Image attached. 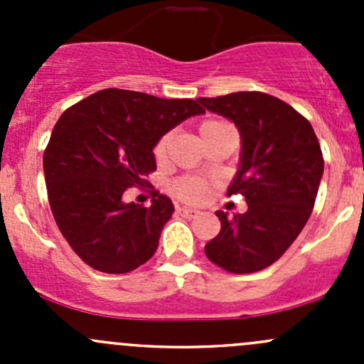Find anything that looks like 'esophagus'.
<instances>
[{
  "mask_svg": "<svg viewBox=\"0 0 364 364\" xmlns=\"http://www.w3.org/2000/svg\"><path fill=\"white\" fill-rule=\"evenodd\" d=\"M176 213L181 216H185V218H196V216L199 215V211H197V209L183 208V205H178V208H176Z\"/></svg>",
  "mask_w": 364,
  "mask_h": 364,
  "instance_id": "esophagus-1",
  "label": "esophagus"
}]
</instances>
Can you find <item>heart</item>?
<instances>
[{
	"mask_svg": "<svg viewBox=\"0 0 364 364\" xmlns=\"http://www.w3.org/2000/svg\"><path fill=\"white\" fill-rule=\"evenodd\" d=\"M223 124H227V123H223V121H216V119H208V121H204V123H200V127H199L200 139H203L204 135H208L209 132L223 127ZM168 141H171V135L165 134L164 137H160L159 142L155 144L153 155H155L156 161H161L165 159V155H167ZM171 192L174 193L178 199L186 200V203H200V200H204L205 197H208V185H205L204 181H200V179H196V178H179V179H176V181L171 183Z\"/></svg>",
	"mask_w": 364,
	"mask_h": 364,
	"instance_id": "obj_1",
	"label": "heart"
}]
</instances>
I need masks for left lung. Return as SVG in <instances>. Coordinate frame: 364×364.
I'll use <instances>...</instances> for the list:
<instances>
[{
  "label": "left lung",
  "instance_id": "left-lung-1",
  "mask_svg": "<svg viewBox=\"0 0 364 364\" xmlns=\"http://www.w3.org/2000/svg\"><path fill=\"white\" fill-rule=\"evenodd\" d=\"M199 104L240 130V168L227 193L248 204L230 218L216 211L222 229L205 257L229 273H255L277 262L306 225L324 172L321 144L310 121L271 95L240 91Z\"/></svg>",
  "mask_w": 364,
  "mask_h": 364
}]
</instances>
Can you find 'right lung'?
Here are the masks:
<instances>
[{
    "label": "right lung",
    "instance_id": "1",
    "mask_svg": "<svg viewBox=\"0 0 364 364\" xmlns=\"http://www.w3.org/2000/svg\"><path fill=\"white\" fill-rule=\"evenodd\" d=\"M203 112L190 98L111 87L61 114L43 153L47 196L61 234L87 266L119 274L151 259L174 205L159 192L149 208L127 204L123 193L148 183L159 139Z\"/></svg>",
    "mask_w": 364,
    "mask_h": 364
}]
</instances>
